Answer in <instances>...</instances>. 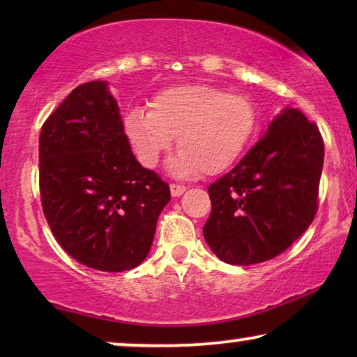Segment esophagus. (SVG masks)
Returning a JSON list of instances; mask_svg holds the SVG:
<instances>
[{
	"label": "esophagus",
	"instance_id": "esophagus-1",
	"mask_svg": "<svg viewBox=\"0 0 357 357\" xmlns=\"http://www.w3.org/2000/svg\"><path fill=\"white\" fill-rule=\"evenodd\" d=\"M187 192V187H183V185H177V183H170V195H172L174 198H178L182 197V195Z\"/></svg>",
	"mask_w": 357,
	"mask_h": 357
}]
</instances>
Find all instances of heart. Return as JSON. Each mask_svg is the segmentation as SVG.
Wrapping results in <instances>:
<instances>
[{
  "label": "heart",
  "instance_id": "b5f03b06",
  "mask_svg": "<svg viewBox=\"0 0 357 357\" xmlns=\"http://www.w3.org/2000/svg\"><path fill=\"white\" fill-rule=\"evenodd\" d=\"M258 115L247 97L208 84L164 89L123 115V131L144 167L159 164L177 136L178 153L169 160L174 177L216 175L236 164L255 136Z\"/></svg>",
  "mask_w": 357,
  "mask_h": 357
}]
</instances>
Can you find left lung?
<instances>
[{
	"label": "left lung",
	"instance_id": "1",
	"mask_svg": "<svg viewBox=\"0 0 357 357\" xmlns=\"http://www.w3.org/2000/svg\"><path fill=\"white\" fill-rule=\"evenodd\" d=\"M324 141L315 123L286 107L231 172L208 187L204 241L219 260L255 265L291 247L314 221Z\"/></svg>",
	"mask_w": 357,
	"mask_h": 357
}]
</instances>
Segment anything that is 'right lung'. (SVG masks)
<instances>
[{"label":"right lung","mask_w":357,"mask_h":357,"mask_svg":"<svg viewBox=\"0 0 357 357\" xmlns=\"http://www.w3.org/2000/svg\"><path fill=\"white\" fill-rule=\"evenodd\" d=\"M40 197L68 255L99 271L141 265L169 185L136 160L107 81L77 86L42 126Z\"/></svg>","instance_id":"obj_1"}]
</instances>
